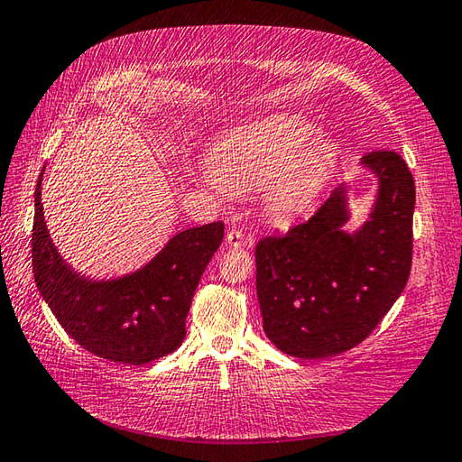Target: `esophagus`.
<instances>
[{"label":"esophagus","mask_w":462,"mask_h":462,"mask_svg":"<svg viewBox=\"0 0 462 462\" xmlns=\"http://www.w3.org/2000/svg\"><path fill=\"white\" fill-rule=\"evenodd\" d=\"M226 242H228V246L232 248L244 246V232L238 228H232L228 234H226Z\"/></svg>","instance_id":"obj_1"}]
</instances>
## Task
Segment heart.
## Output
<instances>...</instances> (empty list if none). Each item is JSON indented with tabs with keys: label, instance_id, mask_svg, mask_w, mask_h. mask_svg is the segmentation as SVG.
Here are the masks:
<instances>
[{
	"label": "heart",
	"instance_id": "1",
	"mask_svg": "<svg viewBox=\"0 0 462 462\" xmlns=\"http://www.w3.org/2000/svg\"><path fill=\"white\" fill-rule=\"evenodd\" d=\"M316 133V125L296 115L242 126L214 149L212 176L232 194L262 190L272 214H298L337 164V143Z\"/></svg>",
	"mask_w": 462,
	"mask_h": 462
}]
</instances>
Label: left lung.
<instances>
[{
	"mask_svg": "<svg viewBox=\"0 0 462 462\" xmlns=\"http://www.w3.org/2000/svg\"><path fill=\"white\" fill-rule=\"evenodd\" d=\"M377 174L371 218L349 236L346 186L306 222L256 244L263 331L291 357L323 359L359 346L405 290L413 260L415 180L395 151H371Z\"/></svg>",
	"mask_w": 462,
	"mask_h": 462,
	"instance_id": "1",
	"label": "left lung"
}]
</instances>
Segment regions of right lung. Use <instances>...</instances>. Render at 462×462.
<instances>
[{"label": "right lung", "mask_w": 462, "mask_h": 462, "mask_svg": "<svg viewBox=\"0 0 462 462\" xmlns=\"http://www.w3.org/2000/svg\"><path fill=\"white\" fill-rule=\"evenodd\" d=\"M222 238L220 220L189 228L131 276L89 282L53 248L43 222L42 176L37 180L32 230L37 290L71 339L97 357L144 365L180 347L194 291Z\"/></svg>", "instance_id": "add662e5"}]
</instances>
